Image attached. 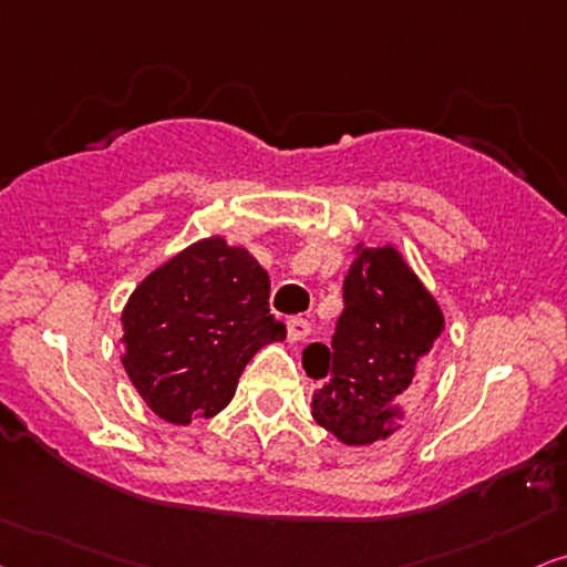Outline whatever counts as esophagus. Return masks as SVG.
Here are the masks:
<instances>
[{"mask_svg":"<svg viewBox=\"0 0 567 567\" xmlns=\"http://www.w3.org/2000/svg\"><path fill=\"white\" fill-rule=\"evenodd\" d=\"M308 334H311V324H308V319H300V317L288 319V337H290V342H303Z\"/></svg>","mask_w":567,"mask_h":567,"instance_id":"esophagus-1","label":"esophagus"}]
</instances>
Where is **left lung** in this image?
Returning <instances> with one entry per match:
<instances>
[{"instance_id": "obj_1", "label": "left lung", "mask_w": 567, "mask_h": 567, "mask_svg": "<svg viewBox=\"0 0 567 567\" xmlns=\"http://www.w3.org/2000/svg\"><path fill=\"white\" fill-rule=\"evenodd\" d=\"M346 311L332 346L303 350L317 379L311 415L348 447L400 432L426 386L444 313L395 246H358L342 285Z\"/></svg>"}]
</instances>
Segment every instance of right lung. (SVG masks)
I'll use <instances>...</instances> for the list:
<instances>
[{"label": "right lung", "mask_w": 567, "mask_h": 567, "mask_svg": "<svg viewBox=\"0 0 567 567\" xmlns=\"http://www.w3.org/2000/svg\"><path fill=\"white\" fill-rule=\"evenodd\" d=\"M288 329L269 313V275L221 235L177 250L123 308L125 374L162 421L188 426L225 411L246 363Z\"/></svg>", "instance_id": "1"}]
</instances>
